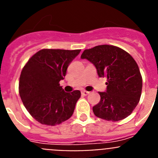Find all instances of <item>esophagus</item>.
<instances>
[{
  "label": "esophagus",
  "mask_w": 158,
  "mask_h": 158,
  "mask_svg": "<svg viewBox=\"0 0 158 158\" xmlns=\"http://www.w3.org/2000/svg\"><path fill=\"white\" fill-rule=\"evenodd\" d=\"M81 94L83 95V96H87V95L89 94V92L85 91V90H83V91H81Z\"/></svg>",
  "instance_id": "34e87169"
}]
</instances>
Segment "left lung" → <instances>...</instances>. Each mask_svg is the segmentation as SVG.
<instances>
[{"label":"left lung","instance_id":"left-lung-1","mask_svg":"<svg viewBox=\"0 0 158 158\" xmlns=\"http://www.w3.org/2000/svg\"><path fill=\"white\" fill-rule=\"evenodd\" d=\"M81 58L96 68L100 77H107V90L99 92L100 101L93 107L94 115L107 121L127 118L139 104L142 78L139 65L131 54L111 45L85 50Z\"/></svg>","mask_w":158,"mask_h":158}]
</instances>
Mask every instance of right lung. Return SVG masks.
<instances>
[{
  "label": "right lung",
  "mask_w": 158,
  "mask_h": 158,
  "mask_svg": "<svg viewBox=\"0 0 158 158\" xmlns=\"http://www.w3.org/2000/svg\"><path fill=\"white\" fill-rule=\"evenodd\" d=\"M80 52L43 49L23 66L19 77V96L30 115L40 123L55 126L72 116L81 92L65 93L59 81Z\"/></svg>",
  "instance_id": "1"
}]
</instances>
